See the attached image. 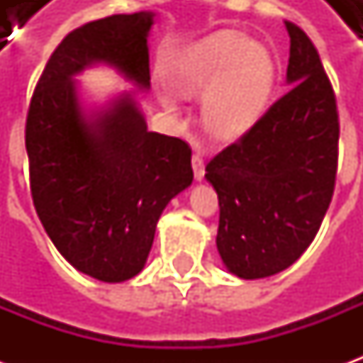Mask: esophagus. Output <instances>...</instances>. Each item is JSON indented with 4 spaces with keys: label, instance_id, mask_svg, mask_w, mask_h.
Listing matches in <instances>:
<instances>
[{
    "label": "esophagus",
    "instance_id": "34e87169",
    "mask_svg": "<svg viewBox=\"0 0 363 363\" xmlns=\"http://www.w3.org/2000/svg\"><path fill=\"white\" fill-rule=\"evenodd\" d=\"M192 169H194V179H196V181H202L206 174V169L204 157H202L200 153H194V155H192Z\"/></svg>",
    "mask_w": 363,
    "mask_h": 363
}]
</instances>
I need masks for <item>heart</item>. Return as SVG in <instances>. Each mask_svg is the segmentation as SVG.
<instances>
[{
	"label": "heart",
	"mask_w": 363,
	"mask_h": 363,
	"mask_svg": "<svg viewBox=\"0 0 363 363\" xmlns=\"http://www.w3.org/2000/svg\"><path fill=\"white\" fill-rule=\"evenodd\" d=\"M276 77L272 54L237 30H220L192 44L171 69V83L181 95L202 96V126L220 142L239 140L259 124ZM173 87L155 82L159 103L167 111H174Z\"/></svg>",
	"instance_id": "heart-1"
}]
</instances>
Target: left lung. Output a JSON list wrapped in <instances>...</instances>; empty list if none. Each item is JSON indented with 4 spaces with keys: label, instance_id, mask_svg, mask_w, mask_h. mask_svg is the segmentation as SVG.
I'll return each mask as SVG.
<instances>
[{
    "label": "left lung",
    "instance_id": "1",
    "mask_svg": "<svg viewBox=\"0 0 363 363\" xmlns=\"http://www.w3.org/2000/svg\"><path fill=\"white\" fill-rule=\"evenodd\" d=\"M286 28L291 89L206 167L220 200L218 252L243 280L291 267L317 235L335 192V93L309 36L294 23Z\"/></svg>",
    "mask_w": 363,
    "mask_h": 363
}]
</instances>
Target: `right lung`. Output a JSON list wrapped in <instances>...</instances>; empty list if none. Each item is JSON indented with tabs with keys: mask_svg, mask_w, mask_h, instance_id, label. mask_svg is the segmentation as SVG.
<instances>
[{
	"mask_svg": "<svg viewBox=\"0 0 363 363\" xmlns=\"http://www.w3.org/2000/svg\"><path fill=\"white\" fill-rule=\"evenodd\" d=\"M155 13L93 21L60 43L36 83L25 145L36 213L79 272L118 284L142 272L165 206L192 184L189 143L147 130L132 93L85 104L75 79L108 66L150 89Z\"/></svg>",
	"mask_w": 363,
	"mask_h": 363,
	"instance_id": "obj_1",
	"label": "right lung"
}]
</instances>
